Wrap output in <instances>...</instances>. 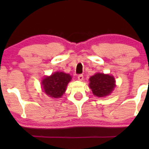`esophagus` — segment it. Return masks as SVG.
<instances>
[{
    "mask_svg": "<svg viewBox=\"0 0 149 149\" xmlns=\"http://www.w3.org/2000/svg\"><path fill=\"white\" fill-rule=\"evenodd\" d=\"M78 79H79V81H83L84 79V76L82 74H80L78 76Z\"/></svg>",
    "mask_w": 149,
    "mask_h": 149,
    "instance_id": "34e87169",
    "label": "esophagus"
}]
</instances>
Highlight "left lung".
I'll return each mask as SVG.
<instances>
[{
  "instance_id": "1",
  "label": "left lung",
  "mask_w": 149,
  "mask_h": 149,
  "mask_svg": "<svg viewBox=\"0 0 149 149\" xmlns=\"http://www.w3.org/2000/svg\"><path fill=\"white\" fill-rule=\"evenodd\" d=\"M89 87L93 94L99 97L107 96L115 86L113 76L104 73H96L89 79Z\"/></svg>"
}]
</instances>
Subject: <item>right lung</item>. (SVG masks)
<instances>
[{"instance_id":"right-lung-1","label":"right lung","mask_w":149,"mask_h":149,"mask_svg":"<svg viewBox=\"0 0 149 149\" xmlns=\"http://www.w3.org/2000/svg\"><path fill=\"white\" fill-rule=\"evenodd\" d=\"M70 79L71 76L63 72H56L49 77H45L42 82L45 93L54 98L62 97Z\"/></svg>"}]
</instances>
